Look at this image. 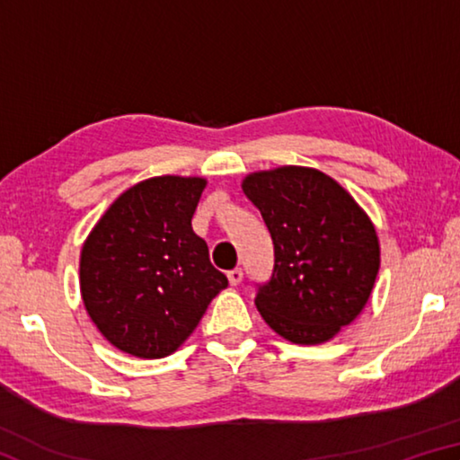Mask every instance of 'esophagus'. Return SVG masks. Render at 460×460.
I'll use <instances>...</instances> for the list:
<instances>
[{
  "label": "esophagus",
  "mask_w": 460,
  "mask_h": 460,
  "mask_svg": "<svg viewBox=\"0 0 460 460\" xmlns=\"http://www.w3.org/2000/svg\"><path fill=\"white\" fill-rule=\"evenodd\" d=\"M227 279H229V284H231V286H237V284H241V279H243V270H241V268H235V270L227 271Z\"/></svg>",
  "instance_id": "1"
}]
</instances>
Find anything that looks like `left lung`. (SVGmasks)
Segmentation results:
<instances>
[{
  "instance_id": "obj_1",
  "label": "left lung",
  "mask_w": 460,
  "mask_h": 460,
  "mask_svg": "<svg viewBox=\"0 0 460 460\" xmlns=\"http://www.w3.org/2000/svg\"><path fill=\"white\" fill-rule=\"evenodd\" d=\"M274 241V271L255 294L263 321L296 345H321L367 305L379 239L367 213L316 168L260 170L241 182Z\"/></svg>"
}]
</instances>
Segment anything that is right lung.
<instances>
[{
    "label": "right lung",
    "instance_id": "add662e5",
    "mask_svg": "<svg viewBox=\"0 0 460 460\" xmlns=\"http://www.w3.org/2000/svg\"><path fill=\"white\" fill-rule=\"evenodd\" d=\"M207 181L154 176L111 202L81 249V296L99 332L139 359L174 353L227 278L192 231Z\"/></svg>",
    "mask_w": 460,
    "mask_h": 460
}]
</instances>
